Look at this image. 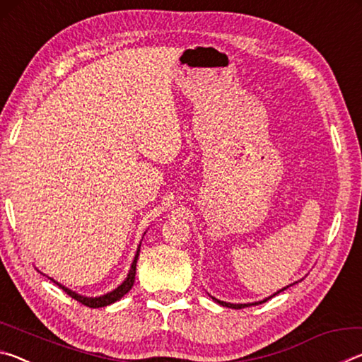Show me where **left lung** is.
Wrapping results in <instances>:
<instances>
[{"mask_svg":"<svg viewBox=\"0 0 362 362\" xmlns=\"http://www.w3.org/2000/svg\"><path fill=\"white\" fill-rule=\"evenodd\" d=\"M284 289H286V287H284ZM284 289H281L279 292H283ZM279 292H276V293H279ZM276 293H274V296H276ZM214 298V297H212ZM214 300H216V302L217 303H220V305H222V306H228V308H235V310H241V308H244V306H250V305H259V303H263V302H267V298L265 300H263V302H255V303H226V302H222V300H217V298H214Z\"/></svg>","mask_w":362,"mask_h":362,"instance_id":"8db88e82","label":"left lung"}]
</instances>
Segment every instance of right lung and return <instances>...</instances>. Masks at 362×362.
I'll list each match as a JSON object with an SVG mask.
<instances>
[{
  "instance_id": "right-lung-1",
  "label": "right lung",
  "mask_w": 362,
  "mask_h": 362,
  "mask_svg": "<svg viewBox=\"0 0 362 362\" xmlns=\"http://www.w3.org/2000/svg\"><path fill=\"white\" fill-rule=\"evenodd\" d=\"M139 252H140V247L137 249L136 259H134V262H132L131 269H129V274H127V278L124 279V283H122L121 286L116 287L115 291L108 292V293H105V296H102V297H95V298H93V297H83V296H78L76 292H71L70 289H66V287H64L62 284L56 283V281H54V279H52V281H54V283H56V284L60 287V289H62V291H65L66 293H69V296H70L71 298H75L76 302L83 303V305H86V306H89V308H100V306L112 305V303H115V302H116V300H119L121 297H124L126 293L131 291V287L134 286V279H136V265H137Z\"/></svg>"
}]
</instances>
